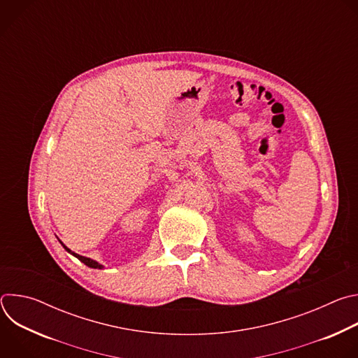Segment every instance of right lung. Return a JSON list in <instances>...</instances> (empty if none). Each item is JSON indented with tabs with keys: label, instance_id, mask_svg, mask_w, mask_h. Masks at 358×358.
Listing matches in <instances>:
<instances>
[{
	"label": "right lung",
	"instance_id": "obj_1",
	"mask_svg": "<svg viewBox=\"0 0 358 358\" xmlns=\"http://www.w3.org/2000/svg\"><path fill=\"white\" fill-rule=\"evenodd\" d=\"M61 242V241H59ZM61 245L65 248V250H68L71 255H73L75 258H78L82 264H85L86 266H89V268H92V269H105V266L101 265V264H99V262H96V261H93V259H90V258H86V257H82V255H78V253H75V252H72L68 246H65L64 245V242H61Z\"/></svg>",
	"mask_w": 358,
	"mask_h": 358
}]
</instances>
